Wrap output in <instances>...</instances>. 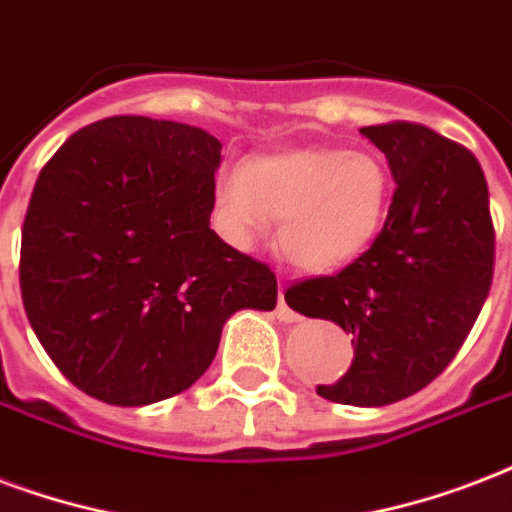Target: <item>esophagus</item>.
<instances>
[{
    "label": "esophagus",
    "instance_id": "obj_1",
    "mask_svg": "<svg viewBox=\"0 0 512 512\" xmlns=\"http://www.w3.org/2000/svg\"><path fill=\"white\" fill-rule=\"evenodd\" d=\"M276 319L284 322V325H292V322H300V314H295L287 300H284V284H279V306H276Z\"/></svg>",
    "mask_w": 512,
    "mask_h": 512
}]
</instances>
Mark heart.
<instances>
[{"label":"heart","instance_id":"1","mask_svg":"<svg viewBox=\"0 0 512 512\" xmlns=\"http://www.w3.org/2000/svg\"><path fill=\"white\" fill-rule=\"evenodd\" d=\"M392 201V179L376 155L300 147L230 163L214 182L222 236L252 247L279 220L276 247L311 273L338 271L373 244Z\"/></svg>","mask_w":512,"mask_h":512}]
</instances>
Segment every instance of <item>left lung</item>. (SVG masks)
<instances>
[{
	"instance_id": "8db88e82",
	"label": "left lung",
	"mask_w": 512,
	"mask_h": 512,
	"mask_svg": "<svg viewBox=\"0 0 512 512\" xmlns=\"http://www.w3.org/2000/svg\"><path fill=\"white\" fill-rule=\"evenodd\" d=\"M360 134L397 182L384 228L341 273L292 284L284 300L351 333V368L317 395L378 408L416 395L462 349L494 276V225L486 177L467 147L419 123Z\"/></svg>"
}]
</instances>
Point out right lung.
Here are the masks:
<instances>
[{"instance_id":"add662e5","label":"right lung","mask_w":512,"mask_h":512,"mask_svg":"<svg viewBox=\"0 0 512 512\" xmlns=\"http://www.w3.org/2000/svg\"><path fill=\"white\" fill-rule=\"evenodd\" d=\"M220 150L204 128L117 115L80 128L39 171L23 308L85 395L123 408L179 395L236 311L276 306L271 268L209 228Z\"/></svg>"}]
</instances>
